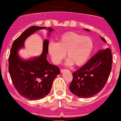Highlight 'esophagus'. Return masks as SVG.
Here are the masks:
<instances>
[{"label": "esophagus", "mask_w": 121, "mask_h": 121, "mask_svg": "<svg viewBox=\"0 0 121 121\" xmlns=\"http://www.w3.org/2000/svg\"><path fill=\"white\" fill-rule=\"evenodd\" d=\"M64 71H65V69H62L61 70V72H64Z\"/></svg>", "instance_id": "esophagus-1"}]
</instances>
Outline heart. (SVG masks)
<instances>
[{"label":"heart","mask_w":121,"mask_h":121,"mask_svg":"<svg viewBox=\"0 0 121 121\" xmlns=\"http://www.w3.org/2000/svg\"><path fill=\"white\" fill-rule=\"evenodd\" d=\"M93 49V42L89 36H84L74 32L63 34L58 39L57 43H50L48 51L52 61L59 64L67 53V64L76 66L85 64Z\"/></svg>","instance_id":"1"}]
</instances>
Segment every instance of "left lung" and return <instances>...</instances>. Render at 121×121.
<instances>
[{
    "label": "left lung",
    "mask_w": 121,
    "mask_h": 121,
    "mask_svg": "<svg viewBox=\"0 0 121 121\" xmlns=\"http://www.w3.org/2000/svg\"><path fill=\"white\" fill-rule=\"evenodd\" d=\"M101 38L104 42H106L103 38ZM111 67L110 49L100 50L83 66L72 73L73 79L69 85L71 91L81 98L91 97L97 94L106 83Z\"/></svg>",
    "instance_id": "1"
}]
</instances>
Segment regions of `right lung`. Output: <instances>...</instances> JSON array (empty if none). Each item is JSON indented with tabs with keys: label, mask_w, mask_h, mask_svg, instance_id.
Masks as SVG:
<instances>
[{
	"label": "right lung",
	"mask_w": 121,
	"mask_h": 121,
	"mask_svg": "<svg viewBox=\"0 0 121 121\" xmlns=\"http://www.w3.org/2000/svg\"><path fill=\"white\" fill-rule=\"evenodd\" d=\"M46 28L32 26L25 30L14 41L9 57V71L13 83L18 93L29 100H39L47 96L54 79L60 73L58 67L47 61L48 40H44L42 54L40 56L23 60L18 54L19 49L24 46L26 38L37 30ZM47 29L49 33L53 30L51 28Z\"/></svg>",
	"instance_id": "obj_1"
}]
</instances>
